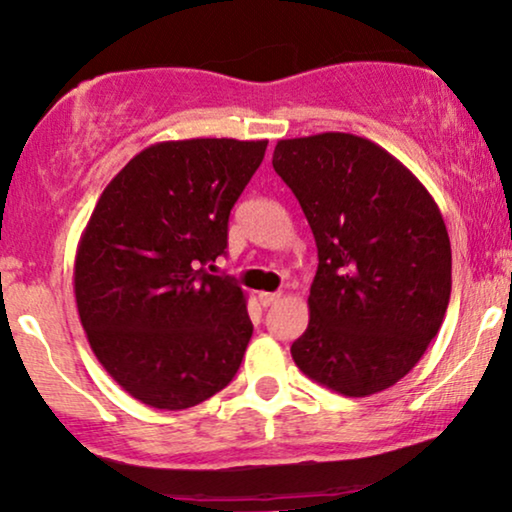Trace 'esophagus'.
<instances>
[{
  "label": "esophagus",
  "instance_id": "34e87169",
  "mask_svg": "<svg viewBox=\"0 0 512 512\" xmlns=\"http://www.w3.org/2000/svg\"><path fill=\"white\" fill-rule=\"evenodd\" d=\"M280 299H282L280 292H258V301H261V306H273Z\"/></svg>",
  "mask_w": 512,
  "mask_h": 512
}]
</instances>
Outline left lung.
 Masks as SVG:
<instances>
[{"label": "left lung", "instance_id": "obj_1", "mask_svg": "<svg viewBox=\"0 0 512 512\" xmlns=\"http://www.w3.org/2000/svg\"><path fill=\"white\" fill-rule=\"evenodd\" d=\"M273 168L318 246L294 363L342 396L389 389L415 368L449 308L451 242L439 206L387 149L349 132L280 140Z\"/></svg>", "mask_w": 512, "mask_h": 512}]
</instances>
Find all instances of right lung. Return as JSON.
<instances>
[{"mask_svg":"<svg viewBox=\"0 0 512 512\" xmlns=\"http://www.w3.org/2000/svg\"><path fill=\"white\" fill-rule=\"evenodd\" d=\"M268 140L159 142L125 163L75 251V304L97 361L132 399L185 410L232 382L251 325L242 287L208 275Z\"/></svg>","mask_w":512,"mask_h":512,"instance_id":"obj_1","label":"right lung"}]
</instances>
